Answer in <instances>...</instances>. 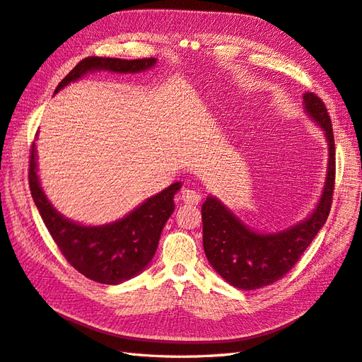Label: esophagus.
Listing matches in <instances>:
<instances>
[{
	"mask_svg": "<svg viewBox=\"0 0 362 362\" xmlns=\"http://www.w3.org/2000/svg\"><path fill=\"white\" fill-rule=\"evenodd\" d=\"M181 199L184 204L198 205L201 202V193L193 190V189H184L181 193Z\"/></svg>",
	"mask_w": 362,
	"mask_h": 362,
	"instance_id": "34e87169",
	"label": "esophagus"
}]
</instances>
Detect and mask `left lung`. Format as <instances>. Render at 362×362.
Returning <instances> with one entry per match:
<instances>
[{"label": "left lung", "mask_w": 362, "mask_h": 362, "mask_svg": "<svg viewBox=\"0 0 362 362\" xmlns=\"http://www.w3.org/2000/svg\"><path fill=\"white\" fill-rule=\"evenodd\" d=\"M303 103L306 113L325 131L329 145V168L323 194L314 213L282 233L258 234L250 231L213 196L202 204L205 255L218 275L237 288L257 290L287 275L329 216L335 184V141L331 117L325 103L315 93H305Z\"/></svg>", "instance_id": "8db88e82"}]
</instances>
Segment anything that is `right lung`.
<instances>
[{
  "mask_svg": "<svg viewBox=\"0 0 362 362\" xmlns=\"http://www.w3.org/2000/svg\"><path fill=\"white\" fill-rule=\"evenodd\" d=\"M156 62L154 57L137 60L86 57L64 76L56 92L87 72L105 69L133 74L152 68ZM28 184L42 221L63 257L86 278L108 286L139 275L149 264L157 250L163 226L175 210L173 196L181 187V182L169 185L115 223L83 226L64 218L47 199L37 178L35 144L30 149Z\"/></svg>",
  "mask_w": 362,
  "mask_h": 362,
  "instance_id": "obj_1",
  "label": "right lung"
}]
</instances>
